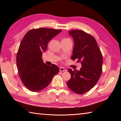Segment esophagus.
Wrapping results in <instances>:
<instances>
[{
  "instance_id": "obj_1",
  "label": "esophagus",
  "mask_w": 121,
  "mask_h": 121,
  "mask_svg": "<svg viewBox=\"0 0 121 121\" xmlns=\"http://www.w3.org/2000/svg\"><path fill=\"white\" fill-rule=\"evenodd\" d=\"M66 71H67V70H66V69H65V68H63V67L60 68V72H65Z\"/></svg>"
}]
</instances>
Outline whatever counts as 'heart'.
Instances as JSON below:
<instances>
[{
    "mask_svg": "<svg viewBox=\"0 0 121 121\" xmlns=\"http://www.w3.org/2000/svg\"><path fill=\"white\" fill-rule=\"evenodd\" d=\"M63 39H69V38H64Z\"/></svg>",
    "mask_w": 121,
    "mask_h": 121,
    "instance_id": "b5f03b06",
    "label": "heart"
}]
</instances>
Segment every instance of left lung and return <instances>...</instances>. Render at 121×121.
Masks as SVG:
<instances>
[{
  "mask_svg": "<svg viewBox=\"0 0 121 121\" xmlns=\"http://www.w3.org/2000/svg\"><path fill=\"white\" fill-rule=\"evenodd\" d=\"M69 34L73 38L74 48L71 59L80 62V70L69 69L71 78L67 85L72 91L83 94L97 84L102 71V56L95 38L82 30H72Z\"/></svg>",
  "mask_w": 121,
  "mask_h": 121,
  "instance_id": "obj_1",
  "label": "left lung"
}]
</instances>
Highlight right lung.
<instances>
[{
    "mask_svg": "<svg viewBox=\"0 0 121 121\" xmlns=\"http://www.w3.org/2000/svg\"><path fill=\"white\" fill-rule=\"evenodd\" d=\"M62 30L39 28L29 30L25 35L17 55L18 72L24 85L32 91L45 88L59 72L57 66L43 62L42 54L49 42Z\"/></svg>",
    "mask_w": 121,
    "mask_h": 121,
    "instance_id": "1",
    "label": "right lung"
}]
</instances>
